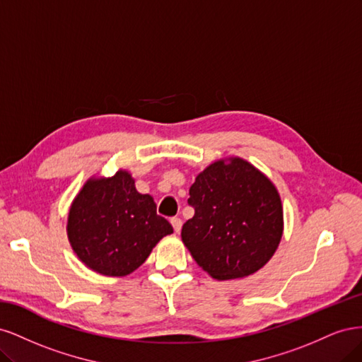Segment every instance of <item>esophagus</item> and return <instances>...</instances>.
Returning <instances> with one entry per match:
<instances>
[{"instance_id": "34e87169", "label": "esophagus", "mask_w": 362, "mask_h": 362, "mask_svg": "<svg viewBox=\"0 0 362 362\" xmlns=\"http://www.w3.org/2000/svg\"><path fill=\"white\" fill-rule=\"evenodd\" d=\"M170 223H172V226H173V229H175V233H180V231H181L182 221H181L180 217H172V218H170Z\"/></svg>"}]
</instances>
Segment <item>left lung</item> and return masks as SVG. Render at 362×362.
<instances>
[{"label":"left lung","mask_w":362,"mask_h":362,"mask_svg":"<svg viewBox=\"0 0 362 362\" xmlns=\"http://www.w3.org/2000/svg\"><path fill=\"white\" fill-rule=\"evenodd\" d=\"M194 216L182 225V243L208 275L246 278L264 267L284 233L281 196L264 173L240 158L206 166L189 190Z\"/></svg>","instance_id":"left-lung-1"}]
</instances>
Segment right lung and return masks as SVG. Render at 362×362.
Listing matches in <instances>:
<instances>
[{
    "instance_id": "right-lung-1",
    "label": "right lung",
    "mask_w": 362,
    "mask_h": 362,
    "mask_svg": "<svg viewBox=\"0 0 362 362\" xmlns=\"http://www.w3.org/2000/svg\"><path fill=\"white\" fill-rule=\"evenodd\" d=\"M66 233L86 267L120 278L144 264L173 228L157 214L154 198L139 193L131 173L119 169L84 182L71 204Z\"/></svg>"
}]
</instances>
